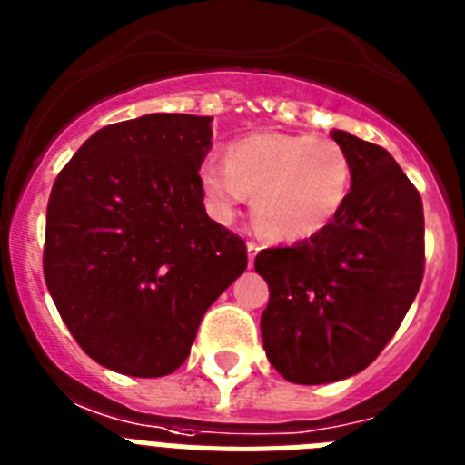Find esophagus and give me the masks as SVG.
<instances>
[{
  "mask_svg": "<svg viewBox=\"0 0 465 465\" xmlns=\"http://www.w3.org/2000/svg\"><path fill=\"white\" fill-rule=\"evenodd\" d=\"M246 252H249V268H253V261H256V253L261 252V244L249 242V244H246Z\"/></svg>",
  "mask_w": 465,
  "mask_h": 465,
  "instance_id": "obj_1",
  "label": "esophagus"
}]
</instances>
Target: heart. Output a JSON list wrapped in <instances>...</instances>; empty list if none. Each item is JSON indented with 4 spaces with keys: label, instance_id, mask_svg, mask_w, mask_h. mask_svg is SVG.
<instances>
[{
    "label": "heart",
    "instance_id": "1",
    "mask_svg": "<svg viewBox=\"0 0 465 465\" xmlns=\"http://www.w3.org/2000/svg\"><path fill=\"white\" fill-rule=\"evenodd\" d=\"M351 158L331 137L256 133L228 149V163L207 158L197 170L209 212L235 216L252 197L256 228L270 240L298 242L322 232L351 191Z\"/></svg>",
    "mask_w": 465,
    "mask_h": 465
}]
</instances>
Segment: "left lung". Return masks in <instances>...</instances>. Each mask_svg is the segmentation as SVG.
Returning <instances> with one entry per match:
<instances>
[{
    "instance_id": "8db88e82",
    "label": "left lung",
    "mask_w": 465,
    "mask_h": 465,
    "mask_svg": "<svg viewBox=\"0 0 465 465\" xmlns=\"http://www.w3.org/2000/svg\"><path fill=\"white\" fill-rule=\"evenodd\" d=\"M331 137L354 167L331 225L293 246L262 249L261 316L270 363L293 384H328L365 371L408 314L424 277V207L391 153L344 130Z\"/></svg>"
}]
</instances>
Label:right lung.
Returning <instances> with one entry per match:
<instances>
[{
	"instance_id": "right-lung-1",
	"label": "right lung",
	"mask_w": 465,
	"mask_h": 465,
	"mask_svg": "<svg viewBox=\"0 0 465 465\" xmlns=\"http://www.w3.org/2000/svg\"><path fill=\"white\" fill-rule=\"evenodd\" d=\"M212 121L146 114L106 125L53 183L48 293L85 354L121 375L174 372L204 312L246 270L244 242L209 219L197 182Z\"/></svg>"
}]
</instances>
